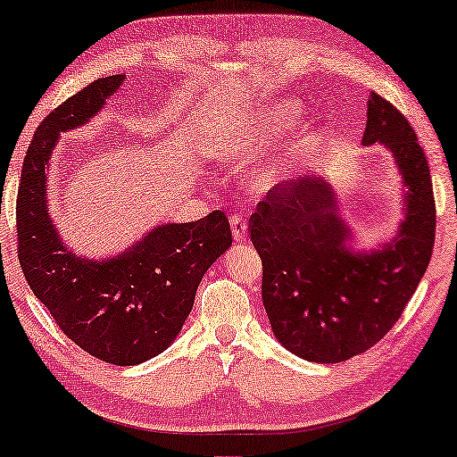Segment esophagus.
<instances>
[{
	"label": "esophagus",
	"mask_w": 457,
	"mask_h": 457,
	"mask_svg": "<svg viewBox=\"0 0 457 457\" xmlns=\"http://www.w3.org/2000/svg\"><path fill=\"white\" fill-rule=\"evenodd\" d=\"M230 230H233V238L237 243H243L246 238V220L243 216H233L230 219Z\"/></svg>",
	"instance_id": "esophagus-1"
}]
</instances>
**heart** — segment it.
Returning a JSON list of instances; mask_svg holds the SVG:
<instances>
[{
	"mask_svg": "<svg viewBox=\"0 0 457 457\" xmlns=\"http://www.w3.org/2000/svg\"><path fill=\"white\" fill-rule=\"evenodd\" d=\"M299 115L302 107L297 103L275 101L255 113L216 127L206 139V154L214 162H245L261 149L279 141L295 125ZM312 141L313 129L310 125H303L286 147L269 155L251 171L253 188L261 192L281 188L308 158Z\"/></svg>",
	"mask_w": 457,
	"mask_h": 457,
	"instance_id": "heart-1",
	"label": "heart"
}]
</instances>
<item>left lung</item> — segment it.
I'll use <instances>...</instances> for the list:
<instances>
[{
    "mask_svg": "<svg viewBox=\"0 0 457 457\" xmlns=\"http://www.w3.org/2000/svg\"><path fill=\"white\" fill-rule=\"evenodd\" d=\"M385 145L405 188L397 233L375 249L353 246L330 179H289L251 216L263 261V305L283 348L310 362L348 361L383 338L428 271L436 238L429 163L413 127L369 95L362 145Z\"/></svg>",
    "mask_w": 457,
    "mask_h": 457,
    "instance_id": "left-lung-1",
    "label": "left lung"
}]
</instances>
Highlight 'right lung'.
Masks as SVG:
<instances>
[{
	"label": "right lung",
	"instance_id": "right-lung-1",
	"mask_svg": "<svg viewBox=\"0 0 457 457\" xmlns=\"http://www.w3.org/2000/svg\"><path fill=\"white\" fill-rule=\"evenodd\" d=\"M125 74L91 82L44 119L18 190L20 265L34 295L85 353L117 366L162 354L192 312L202 278L233 245L228 219L155 224L129 249L88 259L69 249L50 216L48 168L62 133L79 129L123 87Z\"/></svg>",
	"mask_w": 457,
	"mask_h": 457
}]
</instances>
